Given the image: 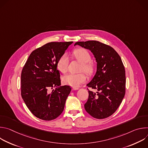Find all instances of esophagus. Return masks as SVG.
Segmentation results:
<instances>
[{"instance_id":"esophagus-1","label":"esophagus","mask_w":148,"mask_h":148,"mask_svg":"<svg viewBox=\"0 0 148 148\" xmlns=\"http://www.w3.org/2000/svg\"><path fill=\"white\" fill-rule=\"evenodd\" d=\"M78 90H79V88H76V87H73V88H72V90H73V91Z\"/></svg>"}]
</instances>
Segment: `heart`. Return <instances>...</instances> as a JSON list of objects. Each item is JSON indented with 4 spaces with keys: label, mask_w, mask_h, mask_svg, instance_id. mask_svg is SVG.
<instances>
[{
    "label": "heart",
    "mask_w": 148,
    "mask_h": 148,
    "mask_svg": "<svg viewBox=\"0 0 148 148\" xmlns=\"http://www.w3.org/2000/svg\"><path fill=\"white\" fill-rule=\"evenodd\" d=\"M73 55L75 58L82 63L81 70H84L88 74H91L93 71L92 64L91 61V56L89 52L84 49H77L73 51ZM69 59L68 56L64 54L62 55L57 61V68L60 71L65 73L69 67ZM86 75L84 73L79 74H68L62 77V81L67 85L77 87L81 84L86 80Z\"/></svg>",
    "instance_id": "heart-1"
}]
</instances>
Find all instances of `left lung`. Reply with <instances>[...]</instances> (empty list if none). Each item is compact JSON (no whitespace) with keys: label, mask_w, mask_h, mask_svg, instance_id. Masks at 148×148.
Returning <instances> with one entry per match:
<instances>
[{"label":"left lung","mask_w":148,"mask_h":148,"mask_svg":"<svg viewBox=\"0 0 148 148\" xmlns=\"http://www.w3.org/2000/svg\"><path fill=\"white\" fill-rule=\"evenodd\" d=\"M75 45L90 50L97 62L96 73L87 84L97 91L88 90L84 108L95 118H106L116 111L125 96L126 77L122 60L112 47L98 41H78Z\"/></svg>","instance_id":"8db88e82"}]
</instances>
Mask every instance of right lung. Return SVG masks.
<instances>
[{
    "label": "right lung",
    "mask_w": 148,
    "mask_h": 148,
    "mask_svg": "<svg viewBox=\"0 0 148 148\" xmlns=\"http://www.w3.org/2000/svg\"><path fill=\"white\" fill-rule=\"evenodd\" d=\"M69 42H51L34 50L29 56L21 74V95L26 106L37 118L51 121L64 108L71 88L61 86L57 61L64 54ZM54 87L56 90L50 92Z\"/></svg>",
    "instance_id": "right-lung-1"
}]
</instances>
